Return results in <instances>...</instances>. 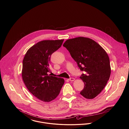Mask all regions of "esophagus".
Returning <instances> with one entry per match:
<instances>
[{"label": "esophagus", "mask_w": 129, "mask_h": 129, "mask_svg": "<svg viewBox=\"0 0 129 129\" xmlns=\"http://www.w3.org/2000/svg\"><path fill=\"white\" fill-rule=\"evenodd\" d=\"M68 80H69V81H74L75 80V79L74 78H70Z\"/></svg>", "instance_id": "obj_1"}]
</instances>
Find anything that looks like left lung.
Returning <instances> with one entry per match:
<instances>
[{"label": "left lung", "mask_w": 129, "mask_h": 129, "mask_svg": "<svg viewBox=\"0 0 129 129\" xmlns=\"http://www.w3.org/2000/svg\"><path fill=\"white\" fill-rule=\"evenodd\" d=\"M76 62L83 74L80 78L84 83L80 94L85 98L92 99L102 92L109 79V58L104 49L91 39L79 37L67 40L63 44Z\"/></svg>", "instance_id": "left-lung-1"}]
</instances>
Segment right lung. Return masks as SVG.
Instances as JSON below:
<instances>
[{
  "label": "right lung",
  "instance_id": "obj_1",
  "mask_svg": "<svg viewBox=\"0 0 129 129\" xmlns=\"http://www.w3.org/2000/svg\"><path fill=\"white\" fill-rule=\"evenodd\" d=\"M64 41L44 40L31 46L23 60L22 76L31 93L44 102H50L59 94L64 83L63 78L48 74L51 55L59 49Z\"/></svg>",
  "mask_w": 129,
  "mask_h": 129
}]
</instances>
